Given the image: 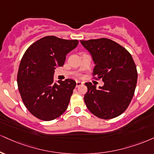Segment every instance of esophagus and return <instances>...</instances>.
<instances>
[{"label": "esophagus", "mask_w": 154, "mask_h": 154, "mask_svg": "<svg viewBox=\"0 0 154 154\" xmlns=\"http://www.w3.org/2000/svg\"><path fill=\"white\" fill-rule=\"evenodd\" d=\"M83 85V82H81V81H76V87H79L81 85Z\"/></svg>", "instance_id": "esophagus-1"}]
</instances>
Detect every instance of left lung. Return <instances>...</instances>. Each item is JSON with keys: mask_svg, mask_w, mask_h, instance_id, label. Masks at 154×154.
I'll return each instance as SVG.
<instances>
[{"mask_svg": "<svg viewBox=\"0 0 154 154\" xmlns=\"http://www.w3.org/2000/svg\"><path fill=\"white\" fill-rule=\"evenodd\" d=\"M80 42L95 64L92 75L104 82L99 89L91 82L85 83L87 107L102 119L118 117L126 110L134 95L138 73L133 57L125 48L109 38Z\"/></svg>", "mask_w": 154, "mask_h": 154, "instance_id": "1", "label": "left lung"}]
</instances>
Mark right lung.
I'll return each instance as SVG.
<instances>
[{"instance_id": "1", "label": "right lung", "mask_w": 154, "mask_h": 154, "mask_svg": "<svg viewBox=\"0 0 154 154\" xmlns=\"http://www.w3.org/2000/svg\"><path fill=\"white\" fill-rule=\"evenodd\" d=\"M78 43L76 39L47 36L31 44L24 53L18 72V88L26 107L38 119L54 120L67 108L76 82L66 79L57 84L54 75Z\"/></svg>"}]
</instances>
